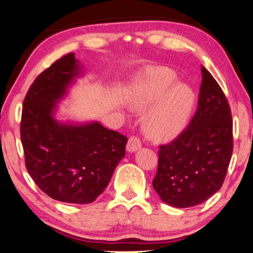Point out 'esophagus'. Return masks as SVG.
<instances>
[{
	"label": "esophagus",
	"instance_id": "obj_1",
	"mask_svg": "<svg viewBox=\"0 0 253 253\" xmlns=\"http://www.w3.org/2000/svg\"><path fill=\"white\" fill-rule=\"evenodd\" d=\"M142 147L141 140L136 136H130L129 140L127 142V151L128 152H135L136 150H138Z\"/></svg>",
	"mask_w": 253,
	"mask_h": 253
}]
</instances>
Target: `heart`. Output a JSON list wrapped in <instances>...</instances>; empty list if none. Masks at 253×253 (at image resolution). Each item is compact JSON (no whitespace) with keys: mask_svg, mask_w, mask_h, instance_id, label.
<instances>
[{"mask_svg":"<svg viewBox=\"0 0 253 253\" xmlns=\"http://www.w3.org/2000/svg\"><path fill=\"white\" fill-rule=\"evenodd\" d=\"M176 81L173 70L155 67L131 88L129 102L134 110L145 111L155 104L145 119V130L157 141L176 137L186 128L193 111V89Z\"/></svg>","mask_w":253,"mask_h":253,"instance_id":"b5f03b06","label":"heart"}]
</instances>
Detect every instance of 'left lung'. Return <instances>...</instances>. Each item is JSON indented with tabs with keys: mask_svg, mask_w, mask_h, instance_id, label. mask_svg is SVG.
Masks as SVG:
<instances>
[{
	"mask_svg": "<svg viewBox=\"0 0 253 253\" xmlns=\"http://www.w3.org/2000/svg\"><path fill=\"white\" fill-rule=\"evenodd\" d=\"M232 154L228 101L212 74L202 66L197 110L179 136L159 145L154 189L174 208L202 204L221 188Z\"/></svg>",
	"mask_w": 253,
	"mask_h": 253,
	"instance_id": "obj_1",
	"label": "left lung"
}]
</instances>
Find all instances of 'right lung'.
I'll return each instance as SVG.
<instances>
[{"label":"right lung","mask_w":253,"mask_h":253,"mask_svg":"<svg viewBox=\"0 0 253 253\" xmlns=\"http://www.w3.org/2000/svg\"><path fill=\"white\" fill-rule=\"evenodd\" d=\"M79 67L71 52L39 74L24 99L20 138L27 172L44 194L88 204L109 184L125 156L127 137L99 123L67 125L54 119L56 103L80 74Z\"/></svg>","instance_id":"add662e5"}]
</instances>
